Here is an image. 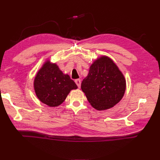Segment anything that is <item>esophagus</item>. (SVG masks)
<instances>
[{
	"mask_svg": "<svg viewBox=\"0 0 160 160\" xmlns=\"http://www.w3.org/2000/svg\"><path fill=\"white\" fill-rule=\"evenodd\" d=\"M75 82L76 83L77 86L78 87V88H80V86H81V80L80 79H77L75 80Z\"/></svg>",
	"mask_w": 160,
	"mask_h": 160,
	"instance_id": "esophagus-1",
	"label": "esophagus"
}]
</instances>
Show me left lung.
I'll list each match as a JSON object with an SVG mask.
<instances>
[{"label":"left lung","mask_w":160,"mask_h":160,"mask_svg":"<svg viewBox=\"0 0 160 160\" xmlns=\"http://www.w3.org/2000/svg\"><path fill=\"white\" fill-rule=\"evenodd\" d=\"M81 89L89 102L98 111L113 107L123 98L126 80L123 73L109 57L98 58L91 64Z\"/></svg>","instance_id":"left-lung-1"}]
</instances>
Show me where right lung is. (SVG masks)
<instances>
[{
	"instance_id": "right-lung-1",
	"label": "right lung",
	"mask_w": 160,
	"mask_h": 160,
	"mask_svg": "<svg viewBox=\"0 0 160 160\" xmlns=\"http://www.w3.org/2000/svg\"><path fill=\"white\" fill-rule=\"evenodd\" d=\"M33 87L40 102L51 107L59 106L71 90L78 88L69 75L64 74L58 66L49 60L43 64L36 75Z\"/></svg>"
}]
</instances>
